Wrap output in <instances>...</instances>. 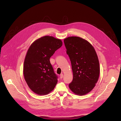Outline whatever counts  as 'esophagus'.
<instances>
[{"label":"esophagus","instance_id":"1","mask_svg":"<svg viewBox=\"0 0 121 121\" xmlns=\"http://www.w3.org/2000/svg\"><path fill=\"white\" fill-rule=\"evenodd\" d=\"M63 74H60V78L61 79H62V78H63Z\"/></svg>","mask_w":121,"mask_h":121}]
</instances>
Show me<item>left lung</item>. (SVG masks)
I'll list each match as a JSON object with an SVG mask.
<instances>
[{"label":"left lung","mask_w":121,"mask_h":121,"mask_svg":"<svg viewBox=\"0 0 121 121\" xmlns=\"http://www.w3.org/2000/svg\"><path fill=\"white\" fill-rule=\"evenodd\" d=\"M64 42L73 73L69 88L75 94L84 95L94 88L99 78L97 54L91 43L81 38L68 37Z\"/></svg>","instance_id":"8db88e82"}]
</instances>
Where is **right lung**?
I'll use <instances>...</instances> for the list:
<instances>
[{
  "instance_id": "1",
  "label": "right lung",
  "mask_w": 121,
  "mask_h": 121,
  "mask_svg": "<svg viewBox=\"0 0 121 121\" xmlns=\"http://www.w3.org/2000/svg\"><path fill=\"white\" fill-rule=\"evenodd\" d=\"M62 46L61 40L45 36L34 41L25 56L23 74L30 89L39 95L48 94L55 87L57 75L49 59Z\"/></svg>"
}]
</instances>
